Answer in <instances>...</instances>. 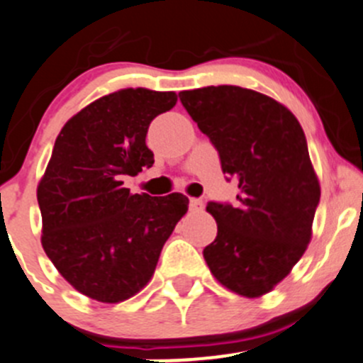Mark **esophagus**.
<instances>
[{
	"label": "esophagus",
	"instance_id": "obj_1",
	"mask_svg": "<svg viewBox=\"0 0 363 363\" xmlns=\"http://www.w3.org/2000/svg\"><path fill=\"white\" fill-rule=\"evenodd\" d=\"M204 203L201 199H190V210L192 211H203Z\"/></svg>",
	"mask_w": 363,
	"mask_h": 363
}]
</instances>
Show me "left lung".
Masks as SVG:
<instances>
[{"mask_svg":"<svg viewBox=\"0 0 363 363\" xmlns=\"http://www.w3.org/2000/svg\"><path fill=\"white\" fill-rule=\"evenodd\" d=\"M180 100L238 185L235 206L208 203L217 238L204 261L229 291L267 295L307 250L321 196L302 125L281 102L240 86L189 89Z\"/></svg>","mask_w":363,"mask_h":363,"instance_id":"obj_1","label":"left lung"}]
</instances>
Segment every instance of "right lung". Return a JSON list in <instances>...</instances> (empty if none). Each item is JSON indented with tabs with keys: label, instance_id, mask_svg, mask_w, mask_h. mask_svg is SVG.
Returning <instances> with one entry per match:
<instances>
[{
	"label": "right lung",
	"instance_id": "right-lung-1",
	"mask_svg": "<svg viewBox=\"0 0 363 363\" xmlns=\"http://www.w3.org/2000/svg\"><path fill=\"white\" fill-rule=\"evenodd\" d=\"M174 91L125 88L100 96L61 128L38 182L42 247L61 277L88 298L120 303L153 277L189 197L132 194L123 180L153 166L152 120Z\"/></svg>",
	"mask_w": 363,
	"mask_h": 363
}]
</instances>
